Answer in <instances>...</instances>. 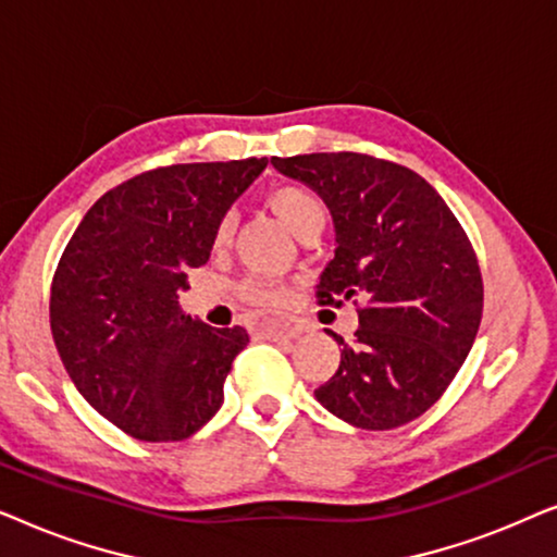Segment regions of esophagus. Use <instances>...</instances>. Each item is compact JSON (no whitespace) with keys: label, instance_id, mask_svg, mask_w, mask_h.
<instances>
[{"label":"esophagus","instance_id":"esophagus-1","mask_svg":"<svg viewBox=\"0 0 557 557\" xmlns=\"http://www.w3.org/2000/svg\"><path fill=\"white\" fill-rule=\"evenodd\" d=\"M258 330H261L265 337H294V334L299 332V330H296V324L292 322V319L278 317V314L258 319Z\"/></svg>","mask_w":557,"mask_h":557}]
</instances>
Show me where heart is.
Instances as JSON below:
<instances>
[{
	"instance_id": "obj_1",
	"label": "heart",
	"mask_w": 557,
	"mask_h": 557,
	"mask_svg": "<svg viewBox=\"0 0 557 557\" xmlns=\"http://www.w3.org/2000/svg\"><path fill=\"white\" fill-rule=\"evenodd\" d=\"M265 205L276 212V218L292 231L296 238L307 235L309 231H322L324 227V205L314 193H309L301 185H276L265 195ZM235 233V215L227 212L218 223L215 231V246L223 248L233 240ZM240 296L258 307H269V304H278L284 299V288L276 281L250 276L240 284Z\"/></svg>"
}]
</instances>
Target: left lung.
Masks as SVG:
<instances>
[{"instance_id": "1", "label": "left lung", "mask_w": 557, "mask_h": 557, "mask_svg": "<svg viewBox=\"0 0 557 557\" xmlns=\"http://www.w3.org/2000/svg\"><path fill=\"white\" fill-rule=\"evenodd\" d=\"M271 164L314 189L332 215L334 258L317 296L360 304L352 347L326 332L345 349L317 400L364 431L413 421L444 395L482 322V273L467 233L408 166L355 151Z\"/></svg>"}]
</instances>
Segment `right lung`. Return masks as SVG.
<instances>
[{"instance_id": "obj_1", "label": "right lung", "mask_w": 557, "mask_h": 557, "mask_svg": "<svg viewBox=\"0 0 557 557\" xmlns=\"http://www.w3.org/2000/svg\"><path fill=\"white\" fill-rule=\"evenodd\" d=\"M269 159L172 164L113 187L86 212L50 288V330L78 393L128 436L182 441L223 406L243 326L187 317L180 288L208 263L231 205Z\"/></svg>"}]
</instances>
